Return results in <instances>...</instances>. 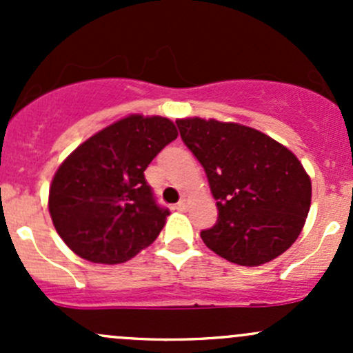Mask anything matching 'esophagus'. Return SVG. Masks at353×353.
<instances>
[{"label": "esophagus", "instance_id": "obj_1", "mask_svg": "<svg viewBox=\"0 0 353 353\" xmlns=\"http://www.w3.org/2000/svg\"><path fill=\"white\" fill-rule=\"evenodd\" d=\"M188 208H190V199H188V198H183L176 205V210H179V212H186Z\"/></svg>", "mask_w": 353, "mask_h": 353}]
</instances>
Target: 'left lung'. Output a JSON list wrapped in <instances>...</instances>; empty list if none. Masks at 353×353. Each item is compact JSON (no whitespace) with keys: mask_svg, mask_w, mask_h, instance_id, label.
Masks as SVG:
<instances>
[{"mask_svg":"<svg viewBox=\"0 0 353 353\" xmlns=\"http://www.w3.org/2000/svg\"><path fill=\"white\" fill-rule=\"evenodd\" d=\"M184 145L199 160L216 199L219 220L201 239L241 266L285 252L311 208V177L287 147L239 123L177 119Z\"/></svg>","mask_w":353,"mask_h":353,"instance_id":"8db88e82","label":"left lung"}]
</instances>
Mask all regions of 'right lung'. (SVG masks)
<instances>
[{
	"label": "right lung",
	"mask_w": 353,
	"mask_h": 353,
	"mask_svg": "<svg viewBox=\"0 0 353 353\" xmlns=\"http://www.w3.org/2000/svg\"><path fill=\"white\" fill-rule=\"evenodd\" d=\"M176 138L167 117L131 114L66 157L49 188V213L74 254L116 265L154 243L169 210L157 205L143 172Z\"/></svg>",
	"instance_id": "right-lung-1"
}]
</instances>
